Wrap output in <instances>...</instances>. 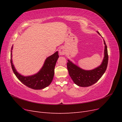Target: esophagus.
Returning a JSON list of instances; mask_svg holds the SVG:
<instances>
[{
	"mask_svg": "<svg viewBox=\"0 0 122 122\" xmlns=\"http://www.w3.org/2000/svg\"><path fill=\"white\" fill-rule=\"evenodd\" d=\"M66 49L64 47H61V48H60L58 50V52H59V54L61 55H65L66 54Z\"/></svg>",
	"mask_w": 122,
	"mask_h": 122,
	"instance_id": "obj_1",
	"label": "esophagus"
}]
</instances>
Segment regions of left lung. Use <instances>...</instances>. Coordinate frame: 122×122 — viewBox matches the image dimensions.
Here are the masks:
<instances>
[{
  "label": "left lung",
  "mask_w": 122,
  "mask_h": 122,
  "mask_svg": "<svg viewBox=\"0 0 122 122\" xmlns=\"http://www.w3.org/2000/svg\"><path fill=\"white\" fill-rule=\"evenodd\" d=\"M99 35L100 33L97 31ZM104 55L101 64L93 70H86L79 67L75 64L68 60L67 68L69 75L71 77L73 82L81 87H87L92 86L100 79L105 73L107 67L108 55L107 48L104 40Z\"/></svg>",
  "instance_id": "8db88e82"
}]
</instances>
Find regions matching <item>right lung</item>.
<instances>
[{"label":"right lung","instance_id":"add662e5","mask_svg":"<svg viewBox=\"0 0 122 122\" xmlns=\"http://www.w3.org/2000/svg\"><path fill=\"white\" fill-rule=\"evenodd\" d=\"M12 49L10 53L11 66L15 75L25 86L34 90H41L49 86L54 75V68L59 57L58 51L48 57L42 68L37 73L30 76H24L18 73L14 67L12 61Z\"/></svg>","mask_w":122,"mask_h":122}]
</instances>
